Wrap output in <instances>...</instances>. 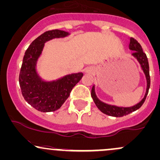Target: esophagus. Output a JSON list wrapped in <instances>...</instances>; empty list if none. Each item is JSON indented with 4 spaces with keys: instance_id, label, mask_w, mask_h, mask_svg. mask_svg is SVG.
I'll return each instance as SVG.
<instances>
[{
    "instance_id": "1",
    "label": "esophagus",
    "mask_w": 160,
    "mask_h": 160,
    "mask_svg": "<svg viewBox=\"0 0 160 160\" xmlns=\"http://www.w3.org/2000/svg\"><path fill=\"white\" fill-rule=\"evenodd\" d=\"M93 72L94 70L93 67H87L85 69V73L87 74H92V73H93Z\"/></svg>"
}]
</instances>
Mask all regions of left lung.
<instances>
[{
    "instance_id": "left-lung-1",
    "label": "left lung",
    "mask_w": 160,
    "mask_h": 160,
    "mask_svg": "<svg viewBox=\"0 0 160 160\" xmlns=\"http://www.w3.org/2000/svg\"><path fill=\"white\" fill-rule=\"evenodd\" d=\"M129 49L133 50V53H132V56L134 58L137 59L138 63L140 65L141 69L143 71L145 74L146 80H147V89H146V93L144 95L143 98L140 100L138 103L135 104L134 106L129 107H118L115 105H110V104L106 103V102L101 101L100 99L97 97V94L95 92V85L93 86L91 90V97L93 98V102H95L96 106L102 112L107 114L108 116L115 117H121L123 116L128 115L130 112H134L138 109L141 107V106L143 104L144 101L147 97L148 91H149V87H150V77H149V63H148V59L145 53H143L142 49V47L140 46L137 40L134 38H130L129 39Z\"/></svg>"
}]
</instances>
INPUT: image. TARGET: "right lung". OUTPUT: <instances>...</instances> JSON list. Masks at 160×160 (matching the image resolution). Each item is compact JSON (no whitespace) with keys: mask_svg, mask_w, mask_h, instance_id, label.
Listing matches in <instances>:
<instances>
[{"mask_svg":"<svg viewBox=\"0 0 160 160\" xmlns=\"http://www.w3.org/2000/svg\"><path fill=\"white\" fill-rule=\"evenodd\" d=\"M70 34L60 30L46 31L32 42L24 53L19 75L20 87L27 102L40 112H53L60 109L83 75L82 72H79L56 80H46L40 77L37 70L44 43L56 38H66Z\"/></svg>","mask_w":160,"mask_h":160,"instance_id":"1","label":"right lung"}]
</instances>
